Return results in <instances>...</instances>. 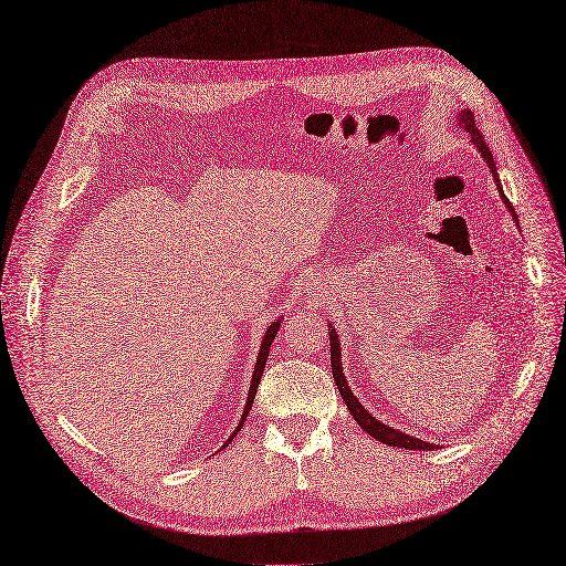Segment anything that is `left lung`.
Segmentation results:
<instances>
[{"mask_svg": "<svg viewBox=\"0 0 566 566\" xmlns=\"http://www.w3.org/2000/svg\"><path fill=\"white\" fill-rule=\"evenodd\" d=\"M459 124H463V126L468 128V133L472 136V145H476V149L481 151L483 160H486V164H489V168H491V172H493V177H495V181H497V186H500L497 170H495V164H493V154H491L486 140H483V136L479 133V128L474 126V115H472V113H463ZM500 196H502L504 205L509 207V211L514 213V219H516V211H514V207H511V202L506 200V196L502 193V188H500ZM329 343H332V373H334L336 387H338V391H340V396H343V400H345V406H347L349 415L355 417V421L366 430V433H368L370 438H375V440H380L382 444H389V447L423 449V451L436 449V444H428V442H423V440H417V438H412V436L400 433V430L389 428V426L380 423L373 415H368V412L361 408V402L355 398V394L349 391L347 382H345V375H343V368H340V343H338V334L332 329V325H329Z\"/></svg>", "mask_w": 566, "mask_h": 566, "instance_id": "8db88e82", "label": "left lung"}]
</instances>
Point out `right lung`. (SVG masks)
Instances as JSON below:
<instances>
[{
  "mask_svg": "<svg viewBox=\"0 0 566 566\" xmlns=\"http://www.w3.org/2000/svg\"><path fill=\"white\" fill-rule=\"evenodd\" d=\"M279 327H281V319H276L274 325H269V329H266V336L262 338V347H260L258 364H255V370H253V380H251V389H249V398H247V410H244V415H241V421H239L237 430H234V433H232V438L239 433L241 426H244V421H247V417H249V410H251V406H253V398H255L258 385H260V380H262V370H264V364H266V357H269V345L274 343V336H276ZM232 438H230L226 444H230V442H232Z\"/></svg>",
  "mask_w": 566,
  "mask_h": 566,
  "instance_id": "obj_1",
  "label": "right lung"
}]
</instances>
